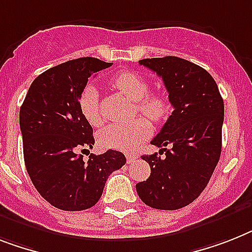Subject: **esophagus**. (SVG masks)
<instances>
[{
    "label": "esophagus",
    "instance_id": "34e87169",
    "mask_svg": "<svg viewBox=\"0 0 252 252\" xmlns=\"http://www.w3.org/2000/svg\"><path fill=\"white\" fill-rule=\"evenodd\" d=\"M136 158H138V155H135V153H127V155H126L127 163H132V162H134Z\"/></svg>",
    "mask_w": 252,
    "mask_h": 252
}]
</instances>
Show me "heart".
Returning <instances> with one entry per match:
<instances>
[{"label": "heart", "instance_id": "1", "mask_svg": "<svg viewBox=\"0 0 252 252\" xmlns=\"http://www.w3.org/2000/svg\"><path fill=\"white\" fill-rule=\"evenodd\" d=\"M111 85L118 93L135 101L136 109L152 122L157 124L167 116L170 104L166 95L162 93H148V84L140 74L124 70L113 77ZM78 108L91 126L96 127L101 124L95 87L86 86L82 90L78 99ZM151 131V124L145 118H136L124 125H108L99 132V143L105 148L132 152L141 141L148 138Z\"/></svg>", "mask_w": 252, "mask_h": 252}]
</instances>
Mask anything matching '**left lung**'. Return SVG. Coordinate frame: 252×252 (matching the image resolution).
<instances>
[{"label":"left lung","mask_w":252,"mask_h":252,"mask_svg":"<svg viewBox=\"0 0 252 252\" xmlns=\"http://www.w3.org/2000/svg\"><path fill=\"white\" fill-rule=\"evenodd\" d=\"M139 64L162 77L174 111L151 141L161 148L160 156H141L151 166V175L136 184V192L153 209H182L202 193L219 162L223 97L211 74L186 59L165 56Z\"/></svg>","instance_id":"obj_1"}]
</instances>
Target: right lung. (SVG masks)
<instances>
[{
  "label": "right lung",
  "mask_w": 252,
  "mask_h": 252,
  "mask_svg": "<svg viewBox=\"0 0 252 252\" xmlns=\"http://www.w3.org/2000/svg\"><path fill=\"white\" fill-rule=\"evenodd\" d=\"M96 58H80L53 66L29 87L20 107L19 124L27 172L50 205L64 211H81L100 199L108 176L126 163L118 151L90 155L93 127L78 108L87 81L111 66Z\"/></svg>",
  "instance_id": "1"
}]
</instances>
